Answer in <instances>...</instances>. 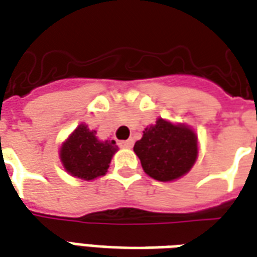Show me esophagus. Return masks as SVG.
I'll use <instances>...</instances> for the list:
<instances>
[{
    "instance_id": "1",
    "label": "esophagus",
    "mask_w": 257,
    "mask_h": 257,
    "mask_svg": "<svg viewBox=\"0 0 257 257\" xmlns=\"http://www.w3.org/2000/svg\"><path fill=\"white\" fill-rule=\"evenodd\" d=\"M119 145H120L121 148H127V149H130V148H133V145H134V141H133V140H127V141H121Z\"/></svg>"
}]
</instances>
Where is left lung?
<instances>
[{"label": "left lung", "mask_w": 257, "mask_h": 257, "mask_svg": "<svg viewBox=\"0 0 257 257\" xmlns=\"http://www.w3.org/2000/svg\"><path fill=\"white\" fill-rule=\"evenodd\" d=\"M134 152L148 175L160 182H171L188 174L198 156L197 134L185 123L159 117L145 128Z\"/></svg>", "instance_id": "left-lung-1"}]
</instances>
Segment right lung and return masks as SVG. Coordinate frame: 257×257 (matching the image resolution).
<instances>
[{"instance_id": "right-lung-1", "label": "right lung", "mask_w": 257, "mask_h": 257, "mask_svg": "<svg viewBox=\"0 0 257 257\" xmlns=\"http://www.w3.org/2000/svg\"><path fill=\"white\" fill-rule=\"evenodd\" d=\"M95 134L97 131L90 130L87 124L82 123L61 144L60 160L69 175L83 181H94L106 174L119 148L115 141H101Z\"/></svg>"}]
</instances>
